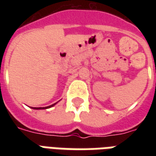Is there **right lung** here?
I'll return each mask as SVG.
<instances>
[{
    "label": "right lung",
    "instance_id": "1",
    "mask_svg": "<svg viewBox=\"0 0 156 156\" xmlns=\"http://www.w3.org/2000/svg\"><path fill=\"white\" fill-rule=\"evenodd\" d=\"M55 104H53V105H50V106H48V107H44V108H35V109H43V108H51V107H52L53 105H54Z\"/></svg>",
    "mask_w": 156,
    "mask_h": 156
}]
</instances>
